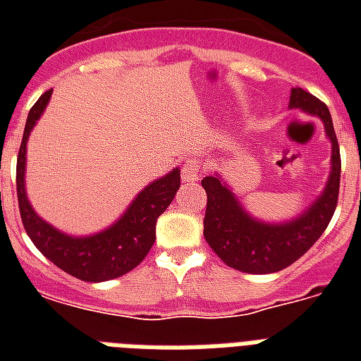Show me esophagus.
Returning <instances> with one entry per match:
<instances>
[{
	"label": "esophagus",
	"instance_id": "34e87169",
	"mask_svg": "<svg viewBox=\"0 0 361 361\" xmlns=\"http://www.w3.org/2000/svg\"><path fill=\"white\" fill-rule=\"evenodd\" d=\"M200 164L197 163V161H187L183 166H181V181L183 183H195V181H198V176H200Z\"/></svg>",
	"mask_w": 361,
	"mask_h": 361
}]
</instances>
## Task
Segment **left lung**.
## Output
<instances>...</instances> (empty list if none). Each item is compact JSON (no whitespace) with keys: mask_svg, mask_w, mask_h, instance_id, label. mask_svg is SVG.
Wrapping results in <instances>:
<instances>
[{"mask_svg":"<svg viewBox=\"0 0 361 361\" xmlns=\"http://www.w3.org/2000/svg\"><path fill=\"white\" fill-rule=\"evenodd\" d=\"M290 109L317 116L331 142V172L320 197L302 215L285 223H264L245 212L219 174L206 176L202 187L208 195L204 238L217 257L243 274H274L285 269L313 247L330 225L337 208L341 155L330 110L320 99L302 87H292Z\"/></svg>","mask_w":361,"mask_h":361,"instance_id":"obj_1","label":"left lung"}]
</instances>
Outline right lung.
Segmentation results:
<instances>
[{
  "label": "right lung",
  "mask_w": 361,
  "mask_h": 361,
  "mask_svg": "<svg viewBox=\"0 0 361 361\" xmlns=\"http://www.w3.org/2000/svg\"><path fill=\"white\" fill-rule=\"evenodd\" d=\"M52 90L42 93L31 106L24 127V136L16 159V195L20 217L30 240L44 257L58 268L76 279L101 283L121 277L146 258L155 241V225L159 215L169 208L180 189V169H172L166 176L144 187L130 202L120 219L104 231L92 236H69L48 225L31 208L25 195V144L31 129L41 118Z\"/></svg>",
  "instance_id": "add662e5"
}]
</instances>
